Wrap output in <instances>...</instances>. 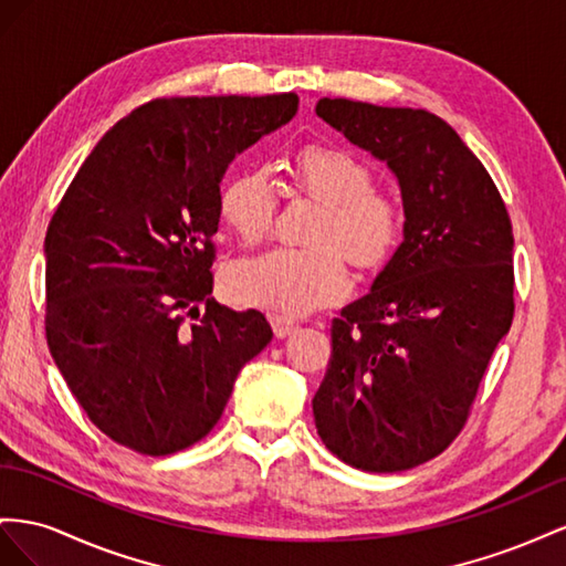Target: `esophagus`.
Returning a JSON list of instances; mask_svg holds the SVG:
<instances>
[{"label":"esophagus","instance_id":"34e87169","mask_svg":"<svg viewBox=\"0 0 566 566\" xmlns=\"http://www.w3.org/2000/svg\"><path fill=\"white\" fill-rule=\"evenodd\" d=\"M270 322H272V332L277 338H286V336H292V334L298 332V325H294V322L286 319V317H270Z\"/></svg>","mask_w":566,"mask_h":566}]
</instances>
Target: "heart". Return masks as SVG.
Segmentation results:
<instances>
[{"instance_id": "1", "label": "heart", "mask_w": 566, "mask_h": 566, "mask_svg": "<svg viewBox=\"0 0 566 566\" xmlns=\"http://www.w3.org/2000/svg\"><path fill=\"white\" fill-rule=\"evenodd\" d=\"M298 193L327 206L317 232V251L270 249L234 261L222 292L241 308L289 317L311 315L350 294L348 261L363 270L379 268L402 234L400 203L377 189L363 158L338 147H305L292 164ZM277 189L268 168L230 175L218 191V216L241 241L263 239L277 218Z\"/></svg>"}]
</instances>
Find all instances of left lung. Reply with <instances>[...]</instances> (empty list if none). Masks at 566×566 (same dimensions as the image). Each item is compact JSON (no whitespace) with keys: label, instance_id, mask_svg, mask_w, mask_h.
I'll use <instances>...</instances> for the list:
<instances>
[{"label":"left lung","instance_id":"1","mask_svg":"<svg viewBox=\"0 0 566 566\" xmlns=\"http://www.w3.org/2000/svg\"><path fill=\"white\" fill-rule=\"evenodd\" d=\"M315 113L389 166L406 213L369 294L332 322L315 427L363 472L412 470L455 441L510 332L512 222L481 160L433 113L329 96Z\"/></svg>","mask_w":566,"mask_h":566}]
</instances>
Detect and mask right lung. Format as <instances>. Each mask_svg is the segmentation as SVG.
Wrapping results in <instances>:
<instances>
[{
	"label": "right lung",
	"instance_id": "right-lung-1",
	"mask_svg": "<svg viewBox=\"0 0 566 566\" xmlns=\"http://www.w3.org/2000/svg\"><path fill=\"white\" fill-rule=\"evenodd\" d=\"M296 108V94L154 99L96 142L63 193L44 237L46 344L111 441L154 458L201 441L272 342L263 313L211 298L218 191L232 158Z\"/></svg>",
	"mask_w": 566,
	"mask_h": 566
}]
</instances>
